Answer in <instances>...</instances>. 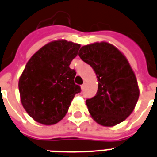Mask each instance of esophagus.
<instances>
[{"label": "esophagus", "instance_id": "1", "mask_svg": "<svg viewBox=\"0 0 157 157\" xmlns=\"http://www.w3.org/2000/svg\"><path fill=\"white\" fill-rule=\"evenodd\" d=\"M85 84L84 83V84L81 85V90H82V91H84V90H85Z\"/></svg>", "mask_w": 157, "mask_h": 157}]
</instances>
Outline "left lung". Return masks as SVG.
Returning a JSON list of instances; mask_svg holds the SVG:
<instances>
[{"label":"left lung","instance_id":"1","mask_svg":"<svg viewBox=\"0 0 157 157\" xmlns=\"http://www.w3.org/2000/svg\"><path fill=\"white\" fill-rule=\"evenodd\" d=\"M78 55L98 77L96 95L86 100L92 118L104 127L122 123L132 114L140 96L136 75L127 58L105 42L84 46Z\"/></svg>","mask_w":157,"mask_h":157}]
</instances>
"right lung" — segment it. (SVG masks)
<instances>
[{
    "instance_id": "right-lung-1",
    "label": "right lung",
    "mask_w": 157,
    "mask_h": 157,
    "mask_svg": "<svg viewBox=\"0 0 157 157\" xmlns=\"http://www.w3.org/2000/svg\"><path fill=\"white\" fill-rule=\"evenodd\" d=\"M80 44L57 40L46 44L28 61L18 82L21 104L39 123L53 125L67 114L71 101L81 92L76 71L69 67Z\"/></svg>"
}]
</instances>
